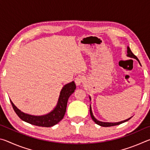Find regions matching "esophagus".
Here are the masks:
<instances>
[{
  "mask_svg": "<svg viewBox=\"0 0 150 150\" xmlns=\"http://www.w3.org/2000/svg\"><path fill=\"white\" fill-rule=\"evenodd\" d=\"M83 81H84V77H83V76H82L81 75H79L75 77V84L77 86L80 85L81 83L83 82Z\"/></svg>",
  "mask_w": 150,
  "mask_h": 150,
  "instance_id": "34e87169",
  "label": "esophagus"
}]
</instances>
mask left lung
<instances>
[{
	"label": "left lung",
	"mask_w": 150,
	"mask_h": 150,
	"mask_svg": "<svg viewBox=\"0 0 150 150\" xmlns=\"http://www.w3.org/2000/svg\"><path fill=\"white\" fill-rule=\"evenodd\" d=\"M127 56L129 57H132V58H134V59H136L138 60V62L139 63V64H140V62H139V59H138V57H137L135 55H134L132 52V51L130 50V47L128 46L127 47ZM89 98H90V100H91V97L89 96ZM90 114H91V118H92L93 120L95 122L98 124V125H99L100 126H103V127H109V126H116V125H119V124H120L122 123H124L125 122L128 121L130 120V119L132 118H129L128 119H126L125 120H123V121H121V122H100V121H98V120H96V119L94 117V116L93 115V112H92V110H91V106H90Z\"/></svg>",
	"instance_id": "left-lung-1"
}]
</instances>
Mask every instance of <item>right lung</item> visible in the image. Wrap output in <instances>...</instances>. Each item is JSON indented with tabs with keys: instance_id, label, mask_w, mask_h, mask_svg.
Instances as JSON below:
<instances>
[{
	"instance_id": "1",
	"label": "right lung",
	"mask_w": 150,
	"mask_h": 150,
	"mask_svg": "<svg viewBox=\"0 0 150 150\" xmlns=\"http://www.w3.org/2000/svg\"><path fill=\"white\" fill-rule=\"evenodd\" d=\"M75 88L76 85L74 81L66 84L61 91L55 108L50 113L43 116H34L24 113L14 105L11 100H10L14 112L21 120L35 126L51 127L57 124L63 119L66 112L67 100L71 94L74 93Z\"/></svg>"
}]
</instances>
